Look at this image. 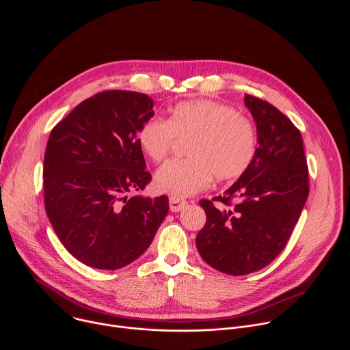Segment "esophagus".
I'll list each match as a JSON object with an SVG mask.
<instances>
[{
	"label": "esophagus",
	"mask_w": 350,
	"mask_h": 350,
	"mask_svg": "<svg viewBox=\"0 0 350 350\" xmlns=\"http://www.w3.org/2000/svg\"><path fill=\"white\" fill-rule=\"evenodd\" d=\"M169 202H170V211L172 212H180V211H183L185 206H187V201H184V199H180V198H177V196H170V199H169Z\"/></svg>",
	"instance_id": "obj_1"
}]
</instances>
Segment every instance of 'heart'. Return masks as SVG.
Here are the masks:
<instances>
[{
  "label": "heart",
  "mask_w": 350,
  "mask_h": 350,
  "mask_svg": "<svg viewBox=\"0 0 350 350\" xmlns=\"http://www.w3.org/2000/svg\"><path fill=\"white\" fill-rule=\"evenodd\" d=\"M177 139L188 141V159H173L155 174L161 192L184 198L205 189L215 176L219 181L241 177L258 149L255 124L246 116L213 99H195L176 105L170 119L155 116L138 131V144L154 162L163 161Z\"/></svg>",
  "instance_id": "b5f03b06"
}]
</instances>
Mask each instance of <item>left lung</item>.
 Listing matches in <instances>:
<instances>
[{"instance_id": "left-lung-1", "label": "left lung", "mask_w": 350, "mask_h": 350, "mask_svg": "<svg viewBox=\"0 0 350 350\" xmlns=\"http://www.w3.org/2000/svg\"><path fill=\"white\" fill-rule=\"evenodd\" d=\"M245 105L256 122L255 159L223 195L199 201L206 223L196 235L198 252L230 275L258 271L282 252L309 195L301 131L258 96L245 94Z\"/></svg>"}]
</instances>
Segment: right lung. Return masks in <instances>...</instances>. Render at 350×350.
<instances>
[{"label": "right lung", "mask_w": 350, "mask_h": 350, "mask_svg": "<svg viewBox=\"0 0 350 350\" xmlns=\"http://www.w3.org/2000/svg\"><path fill=\"white\" fill-rule=\"evenodd\" d=\"M154 116L146 94L101 91L79 104L49 134L44 205L68 252L99 270H118L151 245L169 198L130 196L152 180L138 144Z\"/></svg>", "instance_id": "right-lung-1"}]
</instances>
